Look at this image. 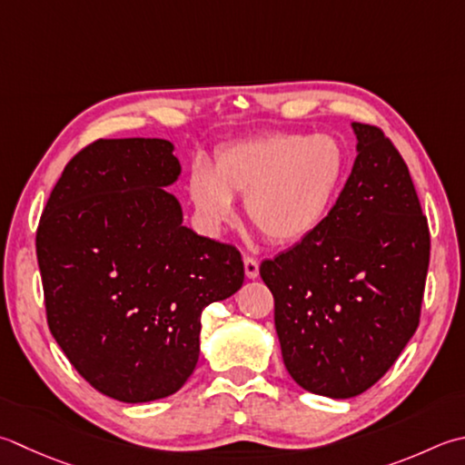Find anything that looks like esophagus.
Returning a JSON list of instances; mask_svg holds the SVG:
<instances>
[{
	"label": "esophagus",
	"mask_w": 465,
	"mask_h": 465,
	"mask_svg": "<svg viewBox=\"0 0 465 465\" xmlns=\"http://www.w3.org/2000/svg\"><path fill=\"white\" fill-rule=\"evenodd\" d=\"M243 270H245V276H248L250 280L258 278L260 276V263H258V260L252 258V256H245L243 258Z\"/></svg>",
	"instance_id": "1"
}]
</instances>
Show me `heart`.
I'll return each mask as SVG.
<instances>
[{"mask_svg":"<svg viewBox=\"0 0 465 465\" xmlns=\"http://www.w3.org/2000/svg\"><path fill=\"white\" fill-rule=\"evenodd\" d=\"M344 179V153L326 134L276 133L215 153L197 167L189 197L217 230L233 220V199H245L250 223L274 243H298L321 230Z\"/></svg>","mask_w":465,"mask_h":465,"instance_id":"b5f03b06","label":"heart"}]
</instances>
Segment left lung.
Returning <instances> with one entry per match:
<instances>
[{
	"label": "left lung",
	"instance_id": "obj_1",
	"mask_svg": "<svg viewBox=\"0 0 465 465\" xmlns=\"http://www.w3.org/2000/svg\"><path fill=\"white\" fill-rule=\"evenodd\" d=\"M352 131L357 159L331 215L260 266L290 377L332 399L375 385L415 334L431 245L395 144L379 126Z\"/></svg>",
	"mask_w": 465,
	"mask_h": 465
}]
</instances>
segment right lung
<instances>
[{"mask_svg":"<svg viewBox=\"0 0 465 465\" xmlns=\"http://www.w3.org/2000/svg\"><path fill=\"white\" fill-rule=\"evenodd\" d=\"M165 139H98L64 167L35 233L50 332L82 377L123 403L185 385L202 312L243 284L230 243L183 225Z\"/></svg>","mask_w":465,"mask_h":465,"instance_id":"right-lung-1","label":"right lung"}]
</instances>
